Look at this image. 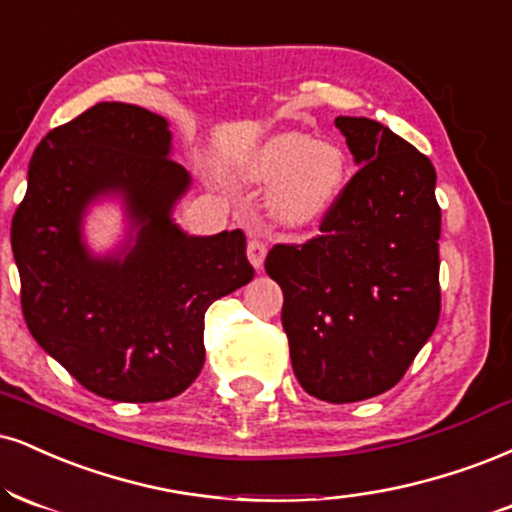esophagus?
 Returning <instances> with one entry per match:
<instances>
[{
	"instance_id": "esophagus-1",
	"label": "esophagus",
	"mask_w": 512,
	"mask_h": 512,
	"mask_svg": "<svg viewBox=\"0 0 512 512\" xmlns=\"http://www.w3.org/2000/svg\"><path fill=\"white\" fill-rule=\"evenodd\" d=\"M264 257H267V243H262L260 238H250L248 240V260L252 262V267L262 269Z\"/></svg>"
}]
</instances>
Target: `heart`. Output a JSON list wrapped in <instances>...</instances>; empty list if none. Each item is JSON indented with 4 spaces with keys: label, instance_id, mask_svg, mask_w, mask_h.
I'll return each mask as SVG.
<instances>
[{
    "label": "heart",
    "instance_id": "b5f03b06",
    "mask_svg": "<svg viewBox=\"0 0 512 512\" xmlns=\"http://www.w3.org/2000/svg\"><path fill=\"white\" fill-rule=\"evenodd\" d=\"M252 183H272L269 212L283 226H305L322 219L346 181V155L329 140L305 133L269 135L240 162Z\"/></svg>",
    "mask_w": 512,
    "mask_h": 512
}]
</instances>
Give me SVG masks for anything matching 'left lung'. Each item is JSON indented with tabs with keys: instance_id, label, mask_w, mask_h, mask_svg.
I'll use <instances>...</instances> for the list:
<instances>
[{
	"instance_id": "left-lung-1",
	"label": "left lung",
	"mask_w": 512,
	"mask_h": 512,
	"mask_svg": "<svg viewBox=\"0 0 512 512\" xmlns=\"http://www.w3.org/2000/svg\"><path fill=\"white\" fill-rule=\"evenodd\" d=\"M360 169L305 243H279L264 269L283 291L281 324L300 386L355 403L396 386L441 312L432 162L391 128L338 116Z\"/></svg>"
}]
</instances>
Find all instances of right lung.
<instances>
[{
	"label": "right lung",
	"instance_id": "obj_1",
	"mask_svg": "<svg viewBox=\"0 0 512 512\" xmlns=\"http://www.w3.org/2000/svg\"><path fill=\"white\" fill-rule=\"evenodd\" d=\"M169 152L164 116L95 104L40 140L11 221L30 334L78 384L121 403L186 391L205 365L207 307L255 276L240 229L188 236L174 224L190 176ZM109 192L139 233L116 258H92L79 221Z\"/></svg>",
	"mask_w": 512,
	"mask_h": 512
}]
</instances>
